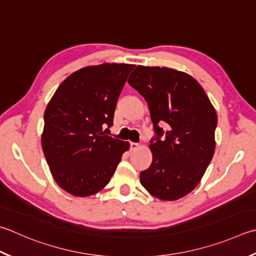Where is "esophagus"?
Segmentation results:
<instances>
[{"instance_id":"esophagus-1","label":"esophagus","mask_w":256,"mask_h":256,"mask_svg":"<svg viewBox=\"0 0 256 256\" xmlns=\"http://www.w3.org/2000/svg\"><path fill=\"white\" fill-rule=\"evenodd\" d=\"M130 145H131V150H132V151H134V150H138V148H141V144H140V143H135V142H131V143H130Z\"/></svg>"}]
</instances>
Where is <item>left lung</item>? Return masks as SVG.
<instances>
[{"instance_id":"8db88e82","label":"left lung","mask_w":256,"mask_h":256,"mask_svg":"<svg viewBox=\"0 0 256 256\" xmlns=\"http://www.w3.org/2000/svg\"><path fill=\"white\" fill-rule=\"evenodd\" d=\"M128 81L148 102L158 134L150 144L152 164L140 182L153 196L176 201L198 186L211 162L216 112L196 80L178 70L138 65ZM163 122L165 134L158 126Z\"/></svg>"}]
</instances>
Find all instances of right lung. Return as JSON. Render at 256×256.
Segmentation results:
<instances>
[{
  "mask_svg": "<svg viewBox=\"0 0 256 256\" xmlns=\"http://www.w3.org/2000/svg\"><path fill=\"white\" fill-rule=\"evenodd\" d=\"M133 64L103 63L68 76L44 112L42 148L55 182L74 196L103 190L130 143L105 135ZM108 130V128H106Z\"/></svg>",
  "mask_w": 256,
  "mask_h": 256,
  "instance_id": "1",
  "label": "right lung"
}]
</instances>
